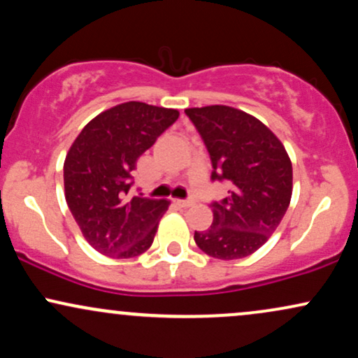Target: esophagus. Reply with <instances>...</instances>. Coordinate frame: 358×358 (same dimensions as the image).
Segmentation results:
<instances>
[{
	"mask_svg": "<svg viewBox=\"0 0 358 358\" xmlns=\"http://www.w3.org/2000/svg\"><path fill=\"white\" fill-rule=\"evenodd\" d=\"M173 203L180 208H188V207H192V205H193L192 200H173Z\"/></svg>",
	"mask_w": 358,
	"mask_h": 358,
	"instance_id": "esophagus-1",
	"label": "esophagus"
}]
</instances>
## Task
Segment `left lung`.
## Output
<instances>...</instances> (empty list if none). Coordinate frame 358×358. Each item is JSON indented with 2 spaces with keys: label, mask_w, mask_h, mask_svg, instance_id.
Masks as SVG:
<instances>
[{
  "label": "left lung",
  "mask_w": 358,
  "mask_h": 358,
  "mask_svg": "<svg viewBox=\"0 0 358 358\" xmlns=\"http://www.w3.org/2000/svg\"><path fill=\"white\" fill-rule=\"evenodd\" d=\"M210 155L212 182L231 185L212 202L213 222L193 236L208 256L231 261L250 256L278 229L289 207L293 166L269 127L229 106L185 109Z\"/></svg>",
  "instance_id": "1"
}]
</instances>
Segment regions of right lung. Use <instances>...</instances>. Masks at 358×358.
Instances as JSON below:
<instances>
[{"instance_id":"obj_1","label":"right lung","mask_w":358,"mask_h":358,"mask_svg":"<svg viewBox=\"0 0 358 358\" xmlns=\"http://www.w3.org/2000/svg\"><path fill=\"white\" fill-rule=\"evenodd\" d=\"M176 109L124 102L89 122L64 163L65 200L85 241L116 259L151 248L168 200L131 196L136 162L178 119Z\"/></svg>"}]
</instances>
